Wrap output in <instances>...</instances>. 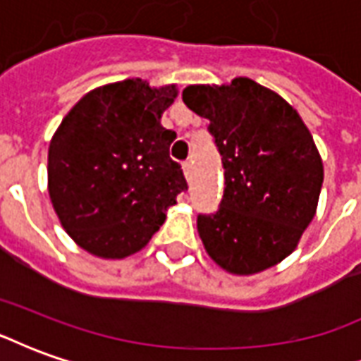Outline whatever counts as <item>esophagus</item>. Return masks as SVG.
Returning <instances> with one entry per match:
<instances>
[{
    "instance_id": "1",
    "label": "esophagus",
    "mask_w": 361,
    "mask_h": 361,
    "mask_svg": "<svg viewBox=\"0 0 361 361\" xmlns=\"http://www.w3.org/2000/svg\"><path fill=\"white\" fill-rule=\"evenodd\" d=\"M183 173H185V178H191V162H189V160H185V162H183Z\"/></svg>"
}]
</instances>
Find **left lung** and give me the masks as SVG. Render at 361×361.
I'll use <instances>...</instances> for the list:
<instances>
[{
	"label": "left lung",
	"instance_id": "left-lung-1",
	"mask_svg": "<svg viewBox=\"0 0 361 361\" xmlns=\"http://www.w3.org/2000/svg\"><path fill=\"white\" fill-rule=\"evenodd\" d=\"M183 102L209 119L222 157L219 211L197 216L207 253L234 274L261 272L286 259L315 216L323 162L300 114L247 77L191 85Z\"/></svg>",
	"mask_w": 361,
	"mask_h": 361
}]
</instances>
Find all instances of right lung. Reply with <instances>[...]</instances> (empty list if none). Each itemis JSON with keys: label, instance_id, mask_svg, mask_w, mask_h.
Here are the masks:
<instances>
[{"label": "right lung", "instance_id": "add662e5", "mask_svg": "<svg viewBox=\"0 0 361 361\" xmlns=\"http://www.w3.org/2000/svg\"><path fill=\"white\" fill-rule=\"evenodd\" d=\"M176 85L126 79L90 90L67 114L48 150V191L61 226L92 255L123 259L162 226L188 189L160 123Z\"/></svg>", "mask_w": 361, "mask_h": 361}]
</instances>
